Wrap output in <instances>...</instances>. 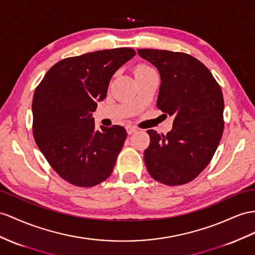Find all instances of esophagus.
Segmentation results:
<instances>
[{
    "mask_svg": "<svg viewBox=\"0 0 255 255\" xmlns=\"http://www.w3.org/2000/svg\"><path fill=\"white\" fill-rule=\"evenodd\" d=\"M126 130H127V133L128 134H132L133 132L136 131V130H138V128H136L135 126H132V125H128L126 127Z\"/></svg>",
    "mask_w": 255,
    "mask_h": 255,
    "instance_id": "34e87169",
    "label": "esophagus"
}]
</instances>
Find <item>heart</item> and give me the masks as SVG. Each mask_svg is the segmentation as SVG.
I'll return each mask as SVG.
<instances>
[{
  "label": "heart",
  "mask_w": 255,
  "mask_h": 255,
  "mask_svg": "<svg viewBox=\"0 0 255 255\" xmlns=\"http://www.w3.org/2000/svg\"><path fill=\"white\" fill-rule=\"evenodd\" d=\"M152 70L153 69L151 67H148V65L141 63V64L135 65L134 69H133V74H134V77H135V76H138V75L143 74V73H146V72H149Z\"/></svg>",
  "instance_id": "b5f03b06"
}]
</instances>
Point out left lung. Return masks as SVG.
<instances>
[{
  "mask_svg": "<svg viewBox=\"0 0 255 255\" xmlns=\"http://www.w3.org/2000/svg\"><path fill=\"white\" fill-rule=\"evenodd\" d=\"M160 74L157 108L173 115L170 132L149 129L144 161L151 177L169 186L186 184L209 165L224 130V99L204 63L185 53L138 49Z\"/></svg>",
  "mask_w": 255,
  "mask_h": 255,
  "instance_id": "obj_1",
  "label": "left lung"
}]
</instances>
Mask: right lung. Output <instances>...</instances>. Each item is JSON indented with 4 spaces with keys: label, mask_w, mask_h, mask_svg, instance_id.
<instances>
[{
    "label": "right lung",
    "mask_w": 255,
    "mask_h": 255,
    "mask_svg": "<svg viewBox=\"0 0 255 255\" xmlns=\"http://www.w3.org/2000/svg\"><path fill=\"white\" fill-rule=\"evenodd\" d=\"M134 55L132 48H114L65 58L36 87L34 140L51 168L69 183L91 187L113 172L126 129H96L93 112L107 97L111 77Z\"/></svg>",
    "instance_id": "right-lung-1"
}]
</instances>
